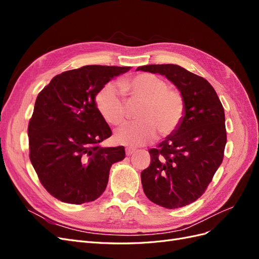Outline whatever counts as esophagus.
Masks as SVG:
<instances>
[{"mask_svg": "<svg viewBox=\"0 0 259 259\" xmlns=\"http://www.w3.org/2000/svg\"><path fill=\"white\" fill-rule=\"evenodd\" d=\"M125 152H126V155H132L133 153L135 152V149H133V148H126V149H125Z\"/></svg>", "mask_w": 259, "mask_h": 259, "instance_id": "obj_1", "label": "esophagus"}]
</instances>
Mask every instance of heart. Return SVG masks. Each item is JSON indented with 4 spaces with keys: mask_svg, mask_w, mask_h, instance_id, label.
Instances as JSON below:
<instances>
[{
    "mask_svg": "<svg viewBox=\"0 0 259 259\" xmlns=\"http://www.w3.org/2000/svg\"><path fill=\"white\" fill-rule=\"evenodd\" d=\"M123 94L128 100L142 103L137 112L138 122L127 123L116 130L114 140L130 147L144 146L158 135L166 137L179 127L186 104L183 94L169 89L163 77L152 73H140L116 84H107L96 95L99 113L109 124L117 125L124 121L126 104Z\"/></svg>",
    "mask_w": 259,
    "mask_h": 259,
    "instance_id": "b5f03b06",
    "label": "heart"
}]
</instances>
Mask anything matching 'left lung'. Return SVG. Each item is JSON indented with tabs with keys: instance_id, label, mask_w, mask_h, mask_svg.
Returning a JSON list of instances; mask_svg holds the SVG:
<instances>
[{
	"instance_id": "left-lung-1",
	"label": "left lung",
	"mask_w": 259,
	"mask_h": 259,
	"mask_svg": "<svg viewBox=\"0 0 259 259\" xmlns=\"http://www.w3.org/2000/svg\"><path fill=\"white\" fill-rule=\"evenodd\" d=\"M138 70L165 75L186 104L179 127L149 150L151 163L140 175L144 192L160 206H186L204 193L223 162L227 143L224 107L204 77L183 67L148 65Z\"/></svg>"
}]
</instances>
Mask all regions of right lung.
Masks as SVG:
<instances>
[{
  "label": "right lung",
  "mask_w": 259,
  "mask_h": 259,
  "mask_svg": "<svg viewBox=\"0 0 259 259\" xmlns=\"http://www.w3.org/2000/svg\"><path fill=\"white\" fill-rule=\"evenodd\" d=\"M131 67L84 66L54 76L38 94L28 126L30 160L43 187L70 204L98 199L113 163L125 158L123 146L103 148L112 132L95 97Z\"/></svg>",
  "instance_id": "obj_1"
}]
</instances>
